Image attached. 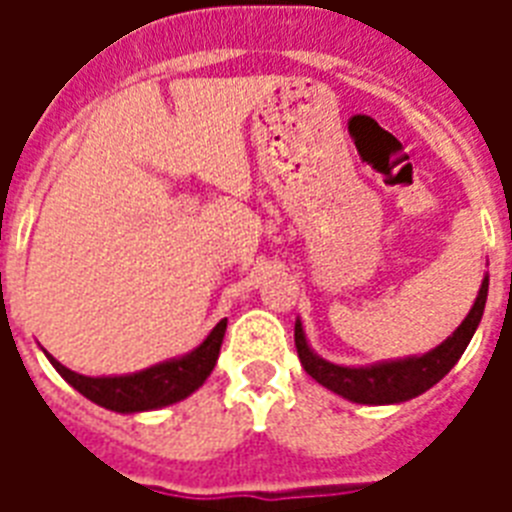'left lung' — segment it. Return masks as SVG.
Wrapping results in <instances>:
<instances>
[{"instance_id": "1", "label": "left lung", "mask_w": 512, "mask_h": 512, "mask_svg": "<svg viewBox=\"0 0 512 512\" xmlns=\"http://www.w3.org/2000/svg\"><path fill=\"white\" fill-rule=\"evenodd\" d=\"M486 295H489V276H484L478 297L470 313L465 316L460 327L454 329L452 337H446L441 345L422 353V356L396 358V361H382L372 366H340L327 358L316 356L305 340L303 324L297 319L295 324V348L300 356V364L313 380L329 388L337 396L348 398L353 404H401L409 398L420 396L428 388H433L438 380H444L460 356L468 348V342L476 335L481 316H484Z\"/></svg>"}]
</instances>
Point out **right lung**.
I'll list each match as a JSON object with an SVG mask.
<instances>
[{
    "label": "right lung",
    "mask_w": 512,
    "mask_h": 512,
    "mask_svg": "<svg viewBox=\"0 0 512 512\" xmlns=\"http://www.w3.org/2000/svg\"><path fill=\"white\" fill-rule=\"evenodd\" d=\"M225 327H228V319L220 321L209 332L207 340L185 356L170 358L162 364L148 366L143 372L122 374V377H84V374L71 372L68 366L55 361L47 350L44 353L71 388H76L84 398H90L98 406H106L119 414L151 412V409H162V406L183 401L193 390L204 385V380L215 369L217 356H220Z\"/></svg>",
    "instance_id": "add662e5"
}]
</instances>
